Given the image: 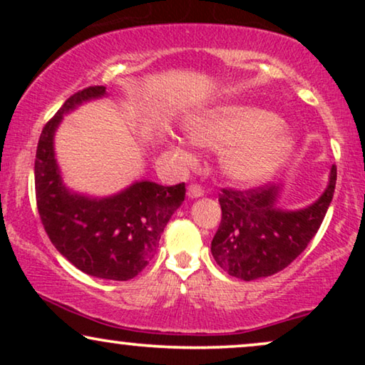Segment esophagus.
Here are the masks:
<instances>
[{
    "label": "esophagus",
    "instance_id": "esophagus-1",
    "mask_svg": "<svg viewBox=\"0 0 365 365\" xmlns=\"http://www.w3.org/2000/svg\"><path fill=\"white\" fill-rule=\"evenodd\" d=\"M204 196V189L199 186V184H191V186L187 187V197H201Z\"/></svg>",
    "mask_w": 365,
    "mask_h": 365
}]
</instances>
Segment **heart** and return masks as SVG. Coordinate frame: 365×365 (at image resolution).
<instances>
[{
  "label": "heart",
  "mask_w": 365,
  "mask_h": 365,
  "mask_svg": "<svg viewBox=\"0 0 365 365\" xmlns=\"http://www.w3.org/2000/svg\"><path fill=\"white\" fill-rule=\"evenodd\" d=\"M187 133L199 146L222 151L224 174L241 184L266 181L294 148L292 136L279 128L276 114L247 104L206 109L189 119ZM179 153L189 156L182 149Z\"/></svg>",
  "instance_id": "b5f03b06"
}]
</instances>
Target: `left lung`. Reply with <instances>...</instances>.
I'll return each instance as SVG.
<instances>
[{
    "label": "left lung",
    "instance_id": "left-lung-1",
    "mask_svg": "<svg viewBox=\"0 0 365 365\" xmlns=\"http://www.w3.org/2000/svg\"><path fill=\"white\" fill-rule=\"evenodd\" d=\"M337 181L336 164L322 196L297 211L277 207L279 186L246 191L221 189V224L212 237L214 261L242 281L272 276L287 267L312 241L331 206Z\"/></svg>",
    "mask_w": 365,
    "mask_h": 365
}]
</instances>
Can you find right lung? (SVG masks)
<instances>
[{
    "instance_id": "1",
    "label": "right lung",
    "mask_w": 365,
    "mask_h": 365,
    "mask_svg": "<svg viewBox=\"0 0 365 365\" xmlns=\"http://www.w3.org/2000/svg\"><path fill=\"white\" fill-rule=\"evenodd\" d=\"M103 96L104 86L74 93L43 128L34 161L36 204L53 246L73 266L94 277L129 281L154 257L186 186L139 181L108 197H89L64 186L54 156V133L64 114Z\"/></svg>"
}]
</instances>
